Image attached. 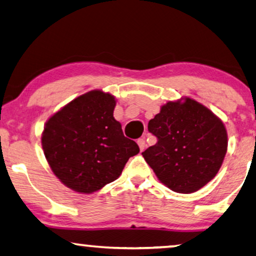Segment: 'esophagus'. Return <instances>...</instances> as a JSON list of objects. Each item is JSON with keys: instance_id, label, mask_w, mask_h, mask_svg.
<instances>
[{"instance_id": "34e87169", "label": "esophagus", "mask_w": 256, "mask_h": 256, "mask_svg": "<svg viewBox=\"0 0 256 256\" xmlns=\"http://www.w3.org/2000/svg\"><path fill=\"white\" fill-rule=\"evenodd\" d=\"M136 142H138V144H139L140 150L142 152L144 150V147H146V141H144V139L140 138V139H138V141H136Z\"/></svg>"}]
</instances>
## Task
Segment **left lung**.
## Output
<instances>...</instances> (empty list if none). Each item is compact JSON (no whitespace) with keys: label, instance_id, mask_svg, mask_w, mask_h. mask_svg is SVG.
Masks as SVG:
<instances>
[{"label":"left lung","instance_id":"1","mask_svg":"<svg viewBox=\"0 0 256 256\" xmlns=\"http://www.w3.org/2000/svg\"><path fill=\"white\" fill-rule=\"evenodd\" d=\"M158 138L142 152L160 182L177 193H193L218 172L228 148L226 130L199 102H168L148 123Z\"/></svg>","mask_w":256,"mask_h":256}]
</instances>
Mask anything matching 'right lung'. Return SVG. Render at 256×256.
Masks as SVG:
<instances>
[{"label":"right lung","instance_id":"obj_1","mask_svg":"<svg viewBox=\"0 0 256 256\" xmlns=\"http://www.w3.org/2000/svg\"><path fill=\"white\" fill-rule=\"evenodd\" d=\"M115 98L90 90L49 118L42 133L46 158L68 188L93 193L120 176L131 156L139 152L114 118Z\"/></svg>","mask_w":256,"mask_h":256}]
</instances>
